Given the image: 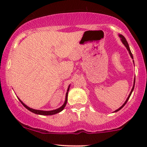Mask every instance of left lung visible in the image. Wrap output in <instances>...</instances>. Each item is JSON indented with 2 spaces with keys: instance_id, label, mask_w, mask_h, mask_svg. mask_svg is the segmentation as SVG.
Masks as SVG:
<instances>
[{
  "instance_id": "obj_1",
  "label": "left lung",
  "mask_w": 147,
  "mask_h": 147,
  "mask_svg": "<svg viewBox=\"0 0 147 147\" xmlns=\"http://www.w3.org/2000/svg\"><path fill=\"white\" fill-rule=\"evenodd\" d=\"M119 37H120L121 38V41H122V42L123 43V44H124V45H125V47L126 48V49H127L128 50V51H129V54H130V55H131V58L132 59H133V55H132V53H131V50H130V48H129V44H128V42L126 41V38H125V37H124V36H123V35H122V34H119ZM133 63H134V62H133ZM135 82H136V78L134 79V83H133V88H132V90H131V92H130V94H129V97H127V99H126V102L124 103V104H123V105L121 106L120 108H119V109H117V110H116V111H115L114 112H117L118 111H119L120 110V109H122L123 107H124V106L125 105V104H126V102H128V100H129V97H130V96H131V93H132V92H133V89H134V86H135Z\"/></svg>"
}]
</instances>
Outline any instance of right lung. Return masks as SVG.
Instances as JSON below:
<instances>
[{
    "instance_id": "1",
    "label": "right lung",
    "mask_w": 147,
    "mask_h": 147,
    "mask_svg": "<svg viewBox=\"0 0 147 147\" xmlns=\"http://www.w3.org/2000/svg\"><path fill=\"white\" fill-rule=\"evenodd\" d=\"M69 88H70V86H69V87H68V90H67V92H66V95H65V102H64V104L61 106L60 108H59V109H56V110L49 111H41V110H35V109H31V108L28 107V106L25 105L24 103L22 102V101L19 98H18V99H19V101L21 102V104H23L24 107L26 108V109H28V110H29L30 111H31V112L34 113L38 114V115H55V114H56V113H58L61 112V111H62L64 109V108H65V105H66V104H67V101H68V91H69Z\"/></svg>"
}]
</instances>
